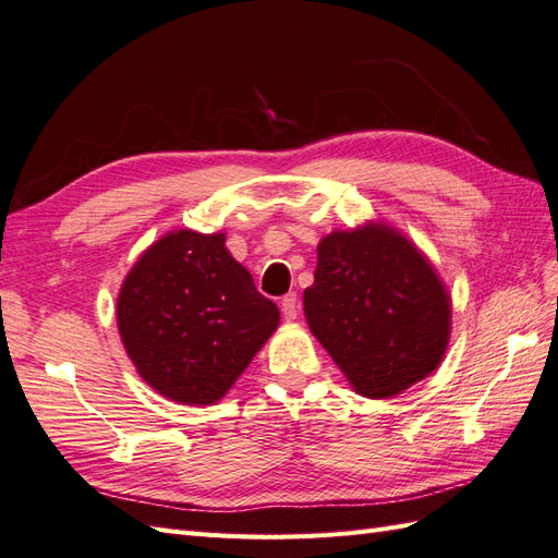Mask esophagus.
Instances as JSON below:
<instances>
[{
    "label": "esophagus",
    "instance_id": "esophagus-1",
    "mask_svg": "<svg viewBox=\"0 0 558 558\" xmlns=\"http://www.w3.org/2000/svg\"><path fill=\"white\" fill-rule=\"evenodd\" d=\"M280 311H282V316L288 318V320H294V318L299 316V299H296V294H294V292H290V294H284V296H282Z\"/></svg>",
    "mask_w": 558,
    "mask_h": 558
}]
</instances>
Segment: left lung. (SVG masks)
<instances>
[{"mask_svg":"<svg viewBox=\"0 0 558 558\" xmlns=\"http://www.w3.org/2000/svg\"><path fill=\"white\" fill-rule=\"evenodd\" d=\"M313 278L306 323L361 396H396L440 365L450 296L426 256L393 228L367 223L323 238Z\"/></svg>","mask_w":558,"mask_h":558,"instance_id":"1","label":"left lung"}]
</instances>
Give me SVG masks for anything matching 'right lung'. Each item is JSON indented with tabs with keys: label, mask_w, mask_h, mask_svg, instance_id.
Instances as JSON below:
<instances>
[{
	"label": "right lung",
	"mask_w": 558,
	"mask_h": 558,
	"mask_svg": "<svg viewBox=\"0 0 558 558\" xmlns=\"http://www.w3.org/2000/svg\"><path fill=\"white\" fill-rule=\"evenodd\" d=\"M278 323V306L256 292L223 233H167L138 256L118 296L126 355L157 393L183 405L221 401Z\"/></svg>",
	"instance_id": "1"
}]
</instances>
